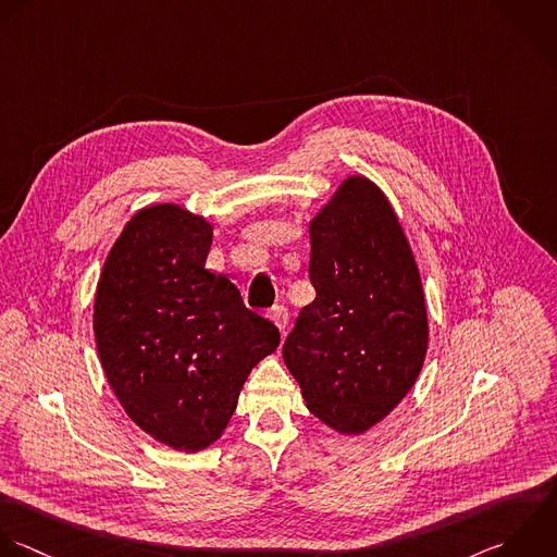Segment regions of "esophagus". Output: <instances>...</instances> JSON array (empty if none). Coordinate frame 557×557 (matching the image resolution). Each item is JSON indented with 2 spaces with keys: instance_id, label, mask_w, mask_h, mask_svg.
Listing matches in <instances>:
<instances>
[{
  "instance_id": "esophagus-1",
  "label": "esophagus",
  "mask_w": 557,
  "mask_h": 557,
  "mask_svg": "<svg viewBox=\"0 0 557 557\" xmlns=\"http://www.w3.org/2000/svg\"><path fill=\"white\" fill-rule=\"evenodd\" d=\"M269 319L280 327V332H284L288 327V310L284 306H275L269 310Z\"/></svg>"
}]
</instances>
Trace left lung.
<instances>
[{
	"label": "left lung",
	"instance_id": "obj_1",
	"mask_svg": "<svg viewBox=\"0 0 557 557\" xmlns=\"http://www.w3.org/2000/svg\"><path fill=\"white\" fill-rule=\"evenodd\" d=\"M317 290L282 356L308 410L358 436L414 386L428 351V306L404 227L377 184L343 180L310 221Z\"/></svg>",
	"mask_w": 557,
	"mask_h": 557
}]
</instances>
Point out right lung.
<instances>
[{
  "label": "right lung",
  "instance_id": "obj_1",
  "mask_svg": "<svg viewBox=\"0 0 557 557\" xmlns=\"http://www.w3.org/2000/svg\"><path fill=\"white\" fill-rule=\"evenodd\" d=\"M212 225L182 206L138 210L114 240L95 293L97 354L127 417L195 454L225 432L251 369L280 330L206 269Z\"/></svg>",
  "mask_w": 557,
  "mask_h": 557
}]
</instances>
